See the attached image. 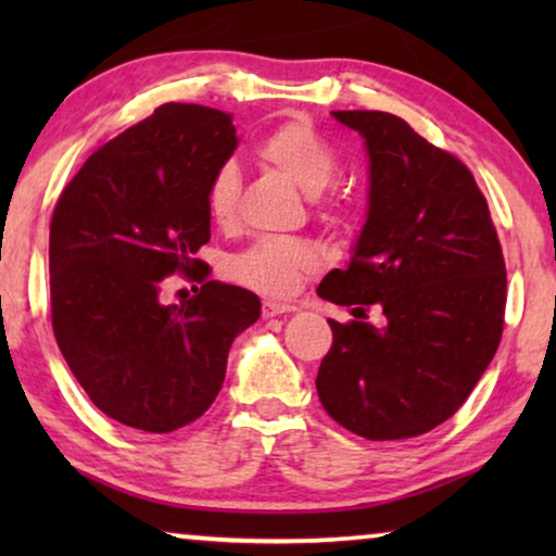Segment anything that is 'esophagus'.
<instances>
[{
    "instance_id": "1",
    "label": "esophagus",
    "mask_w": 556,
    "mask_h": 556,
    "mask_svg": "<svg viewBox=\"0 0 556 556\" xmlns=\"http://www.w3.org/2000/svg\"><path fill=\"white\" fill-rule=\"evenodd\" d=\"M295 306L291 303H278V301H265L263 303V316L265 318H273V316H286V314H293Z\"/></svg>"
}]
</instances>
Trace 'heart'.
I'll return each instance as SVG.
<instances>
[{
	"instance_id": "obj_1",
	"label": "heart",
	"mask_w": 556,
	"mask_h": 556,
	"mask_svg": "<svg viewBox=\"0 0 556 556\" xmlns=\"http://www.w3.org/2000/svg\"><path fill=\"white\" fill-rule=\"evenodd\" d=\"M255 156L283 174L306 194H321L339 174V156L306 121H286L257 143ZM240 172L232 164L212 174L204 204L217 227H232L240 212ZM352 200L339 192L318 197L314 210L321 223L337 227L352 217ZM316 268V253L295 238H261L230 261V276L240 286L265 295H291Z\"/></svg>"
}]
</instances>
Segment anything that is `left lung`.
Segmentation results:
<instances>
[{
	"label": "left lung",
	"instance_id": "obj_1",
	"mask_svg": "<svg viewBox=\"0 0 556 556\" xmlns=\"http://www.w3.org/2000/svg\"><path fill=\"white\" fill-rule=\"evenodd\" d=\"M369 151V217L344 270L318 295L329 321L316 377L341 428L367 440L422 435L458 413L504 333L506 263L489 202L451 151L382 111H333ZM369 307L380 324L369 325Z\"/></svg>",
	"mask_w": 556,
	"mask_h": 556
}]
</instances>
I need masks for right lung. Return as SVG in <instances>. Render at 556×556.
I'll return each mask as SVG.
<instances>
[{"mask_svg":"<svg viewBox=\"0 0 556 556\" xmlns=\"http://www.w3.org/2000/svg\"><path fill=\"white\" fill-rule=\"evenodd\" d=\"M232 116L164 103L103 143L67 181L50 223V316L90 402L126 428L172 432L223 390L235 337L261 316L245 288L210 280L204 192L238 147ZM169 275L201 288L164 307Z\"/></svg>","mask_w":556,"mask_h":556,"instance_id":"obj_1","label":"right lung"}]
</instances>
